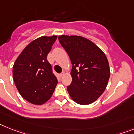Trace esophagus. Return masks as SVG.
Listing matches in <instances>:
<instances>
[{
    "mask_svg": "<svg viewBox=\"0 0 134 134\" xmlns=\"http://www.w3.org/2000/svg\"><path fill=\"white\" fill-rule=\"evenodd\" d=\"M64 75V72H63V73H61V74H59L58 75V77H61L62 76H63Z\"/></svg>",
    "mask_w": 134,
    "mask_h": 134,
    "instance_id": "esophagus-1",
    "label": "esophagus"
}]
</instances>
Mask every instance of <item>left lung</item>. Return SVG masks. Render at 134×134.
<instances>
[{
  "mask_svg": "<svg viewBox=\"0 0 134 134\" xmlns=\"http://www.w3.org/2000/svg\"><path fill=\"white\" fill-rule=\"evenodd\" d=\"M58 40L72 64V82L67 86L71 98L80 105L93 103L102 95L110 78L106 56L94 43L80 36L61 35Z\"/></svg>",
  "mask_w": 134,
  "mask_h": 134,
  "instance_id": "8db88e82",
  "label": "left lung"
}]
</instances>
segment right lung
Masks as SVG:
<instances>
[{
	"mask_svg": "<svg viewBox=\"0 0 134 134\" xmlns=\"http://www.w3.org/2000/svg\"><path fill=\"white\" fill-rule=\"evenodd\" d=\"M57 38L43 36L32 41L13 65V81L18 91L24 99L35 105H41L50 99L58 83L47 60Z\"/></svg>",
	"mask_w": 134,
	"mask_h": 134,
	"instance_id": "right-lung-1",
	"label": "right lung"
}]
</instances>
